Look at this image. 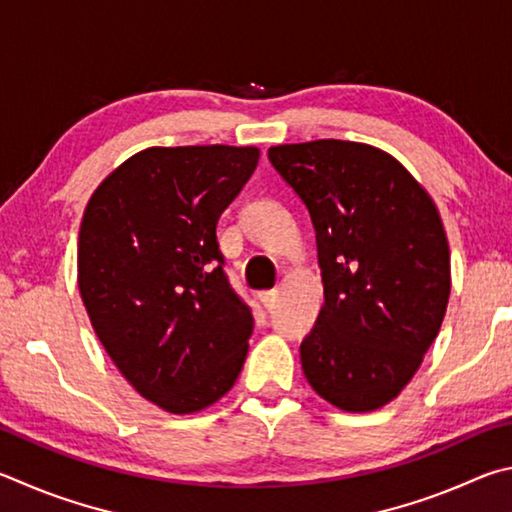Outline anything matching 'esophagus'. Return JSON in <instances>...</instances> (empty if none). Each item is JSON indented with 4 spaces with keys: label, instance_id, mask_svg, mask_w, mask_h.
I'll list each match as a JSON object with an SVG mask.
<instances>
[{
    "label": "esophagus",
    "instance_id": "34e87169",
    "mask_svg": "<svg viewBox=\"0 0 512 512\" xmlns=\"http://www.w3.org/2000/svg\"><path fill=\"white\" fill-rule=\"evenodd\" d=\"M258 299H261L265 310H272L274 303H276V290H265V292L258 294Z\"/></svg>",
    "mask_w": 512,
    "mask_h": 512
}]
</instances>
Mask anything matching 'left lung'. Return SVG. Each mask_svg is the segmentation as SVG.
I'll use <instances>...</instances> for the list:
<instances>
[{
	"mask_svg": "<svg viewBox=\"0 0 512 512\" xmlns=\"http://www.w3.org/2000/svg\"><path fill=\"white\" fill-rule=\"evenodd\" d=\"M308 206L324 306L301 342L306 380L342 411H375L414 378L450 299V245L432 197L369 143L267 150Z\"/></svg>",
	"mask_w": 512,
	"mask_h": 512,
	"instance_id": "1",
	"label": "left lung"
}]
</instances>
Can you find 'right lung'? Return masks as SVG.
Listing matches in <instances>:
<instances>
[{
	"label": "right lung",
	"mask_w": 512,
	"mask_h": 512,
	"mask_svg": "<svg viewBox=\"0 0 512 512\" xmlns=\"http://www.w3.org/2000/svg\"><path fill=\"white\" fill-rule=\"evenodd\" d=\"M254 146L146 148L85 206L78 290L116 369L168 414H195L245 364L251 310L231 290L215 224L256 170Z\"/></svg>",
	"instance_id": "right-lung-1"
}]
</instances>
